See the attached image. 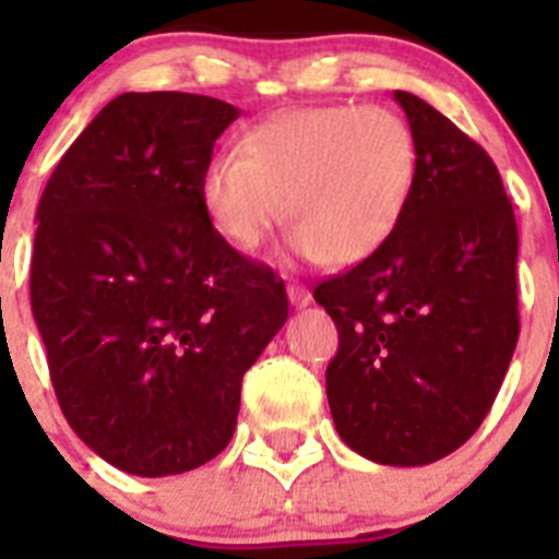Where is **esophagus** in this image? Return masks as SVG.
<instances>
[{"label": "esophagus", "mask_w": 559, "mask_h": 559, "mask_svg": "<svg viewBox=\"0 0 559 559\" xmlns=\"http://www.w3.org/2000/svg\"><path fill=\"white\" fill-rule=\"evenodd\" d=\"M288 299H290V305H294L296 310H302V308H308L310 299H313V296H310V290L305 288V285L290 283V285H288Z\"/></svg>", "instance_id": "1"}]
</instances>
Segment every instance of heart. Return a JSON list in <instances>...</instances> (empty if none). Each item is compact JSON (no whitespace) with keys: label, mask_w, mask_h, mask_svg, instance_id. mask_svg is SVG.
Instances as JSON below:
<instances>
[{"label":"heart","mask_w":559,"mask_h":559,"mask_svg":"<svg viewBox=\"0 0 559 559\" xmlns=\"http://www.w3.org/2000/svg\"><path fill=\"white\" fill-rule=\"evenodd\" d=\"M240 151L204 167L201 204L243 251L288 215L290 254L360 263L397 229L417 181V140L383 106L290 108L249 128Z\"/></svg>","instance_id":"obj_1"}]
</instances>
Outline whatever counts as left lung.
I'll return each instance as SVG.
<instances>
[{
    "label": "left lung",
    "instance_id": "obj_1",
    "mask_svg": "<svg viewBox=\"0 0 559 559\" xmlns=\"http://www.w3.org/2000/svg\"><path fill=\"white\" fill-rule=\"evenodd\" d=\"M417 140L397 229L347 274L316 285L338 353L328 403L360 456L419 467L462 448L515 353L518 224L498 167L445 114L394 92Z\"/></svg>",
    "mask_w": 559,
    "mask_h": 559
}]
</instances>
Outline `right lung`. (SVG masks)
I'll return each mask as SVG.
<instances>
[{
    "label": "right lung",
    "instance_id": "1",
    "mask_svg": "<svg viewBox=\"0 0 559 559\" xmlns=\"http://www.w3.org/2000/svg\"><path fill=\"white\" fill-rule=\"evenodd\" d=\"M224 100L126 92L72 142L38 201L33 319L72 431L133 476L229 445L246 369L288 319L274 271L206 218L201 173Z\"/></svg>",
    "mask_w": 559,
    "mask_h": 559
}]
</instances>
